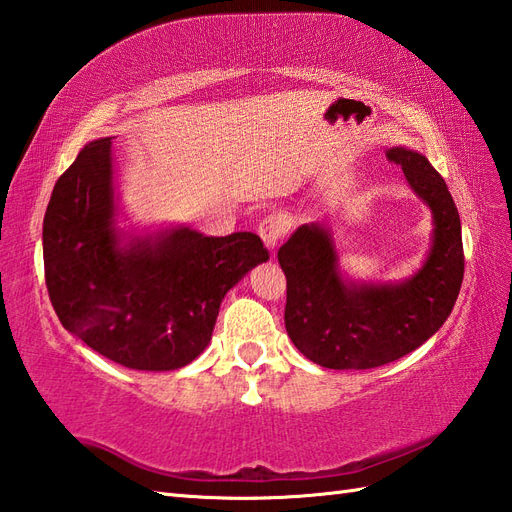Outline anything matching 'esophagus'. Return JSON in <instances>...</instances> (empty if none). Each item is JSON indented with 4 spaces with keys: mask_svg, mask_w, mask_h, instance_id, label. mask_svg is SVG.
Wrapping results in <instances>:
<instances>
[{
    "mask_svg": "<svg viewBox=\"0 0 512 512\" xmlns=\"http://www.w3.org/2000/svg\"><path fill=\"white\" fill-rule=\"evenodd\" d=\"M285 232H287V223L282 217H276V214H269V217H265L258 225V234L263 238V243L267 245L269 252H274L280 243V238L285 236Z\"/></svg>",
    "mask_w": 512,
    "mask_h": 512,
    "instance_id": "obj_1",
    "label": "esophagus"
}]
</instances>
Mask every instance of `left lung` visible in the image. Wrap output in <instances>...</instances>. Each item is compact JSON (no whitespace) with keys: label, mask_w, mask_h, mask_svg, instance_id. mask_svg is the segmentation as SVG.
<instances>
[{"label":"left lung","mask_w":512,"mask_h":512,"mask_svg":"<svg viewBox=\"0 0 512 512\" xmlns=\"http://www.w3.org/2000/svg\"><path fill=\"white\" fill-rule=\"evenodd\" d=\"M431 212L429 249L410 278L350 276L328 223H304L278 249L287 276L285 326L306 359L331 370H370L405 357L440 331L464 276L462 227L445 179L405 146L385 151Z\"/></svg>","instance_id":"obj_1"}]
</instances>
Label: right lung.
I'll list each match as a JSON object with an SVG mask.
<instances>
[{"mask_svg": "<svg viewBox=\"0 0 512 512\" xmlns=\"http://www.w3.org/2000/svg\"><path fill=\"white\" fill-rule=\"evenodd\" d=\"M269 254L254 232L138 227L124 214L111 138L83 146L43 219L45 285L65 331L131 370L188 366L208 348L225 293Z\"/></svg>", "mask_w": 512, "mask_h": 512, "instance_id": "right-lung-1", "label": "right lung"}]
</instances>
